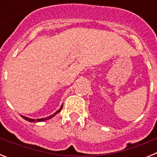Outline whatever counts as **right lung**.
Returning <instances> with one entry per match:
<instances>
[{
	"label": "right lung",
	"mask_w": 157,
	"mask_h": 157,
	"mask_svg": "<svg viewBox=\"0 0 157 157\" xmlns=\"http://www.w3.org/2000/svg\"><path fill=\"white\" fill-rule=\"evenodd\" d=\"M62 108H63V105H61V107L59 108V109L57 111V112H56L55 113H54V114L51 115V116H48V117H46V118H41V119H37V120H33V119H30V118H27V117H26V116H21L23 118V119H24L25 120H27V121H29V122H31V123H34V122H42V121H45V120H49V119H51V118H52L53 116H56L58 112H59L60 111H61Z\"/></svg>",
	"instance_id": "obj_1"
}]
</instances>
